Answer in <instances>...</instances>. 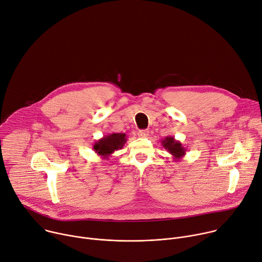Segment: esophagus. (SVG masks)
<instances>
[{"instance_id": "34e87169", "label": "esophagus", "mask_w": 262, "mask_h": 262, "mask_svg": "<svg viewBox=\"0 0 262 262\" xmlns=\"http://www.w3.org/2000/svg\"><path fill=\"white\" fill-rule=\"evenodd\" d=\"M137 135L139 137H147V136H149V130H139L137 132Z\"/></svg>"}]
</instances>
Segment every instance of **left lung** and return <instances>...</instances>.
<instances>
[{
  "mask_svg": "<svg viewBox=\"0 0 262 262\" xmlns=\"http://www.w3.org/2000/svg\"><path fill=\"white\" fill-rule=\"evenodd\" d=\"M161 144L176 161H180L186 154V149L182 146V143L172 136L164 137V139L161 140Z\"/></svg>",
  "mask_w": 262,
  "mask_h": 262,
  "instance_id": "obj_1",
  "label": "left lung"
}]
</instances>
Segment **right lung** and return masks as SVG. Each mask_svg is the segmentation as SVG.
I'll return each mask as SVG.
<instances>
[{
	"label": "right lung",
	"instance_id": "obj_1",
	"mask_svg": "<svg viewBox=\"0 0 262 262\" xmlns=\"http://www.w3.org/2000/svg\"><path fill=\"white\" fill-rule=\"evenodd\" d=\"M127 142V135L125 133H111L103 136L94 143V151L103 159H108L109 156L118 150L123 149Z\"/></svg>",
	"mask_w": 262,
	"mask_h": 262
}]
</instances>
